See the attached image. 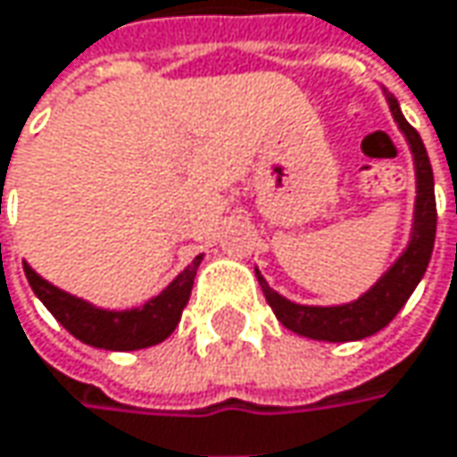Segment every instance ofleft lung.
Wrapping results in <instances>:
<instances>
[{
    "instance_id": "left-lung-1",
    "label": "left lung",
    "mask_w": 457,
    "mask_h": 457,
    "mask_svg": "<svg viewBox=\"0 0 457 457\" xmlns=\"http://www.w3.org/2000/svg\"><path fill=\"white\" fill-rule=\"evenodd\" d=\"M386 100H388L393 119L398 123V129L403 131V137L411 147V154H414V228H411V240H409L406 251L395 258V263L364 292L362 297H357L354 303H346V305H331V308L297 305V303L287 300L279 292H274L269 282L261 277V271L255 269L263 297L271 305L274 315L282 320L284 328L315 338V341H338V344L360 341V338H367V336L378 334L380 328H386L395 318V312L403 308L406 300L411 297V292L416 289V284L421 282V277L429 266V258H432L435 232H437V204H435L432 165H429V157H427V149H424L419 131L403 119L398 100L390 93H386Z\"/></svg>"
}]
</instances>
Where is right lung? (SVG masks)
I'll list each match as a JSON object with an SVG mask.
<instances>
[{
    "mask_svg": "<svg viewBox=\"0 0 457 457\" xmlns=\"http://www.w3.org/2000/svg\"><path fill=\"white\" fill-rule=\"evenodd\" d=\"M202 258L204 255H196L157 297L147 300L142 308L131 310L95 308L87 300L74 297L51 282H46L28 263H22V269L36 297L74 338L97 349L134 352V349L154 346L173 334L180 320V312L191 297V287H194V277H196Z\"/></svg>",
    "mask_w": 457,
    "mask_h": 457,
    "instance_id": "right-lung-1",
    "label": "right lung"
}]
</instances>
